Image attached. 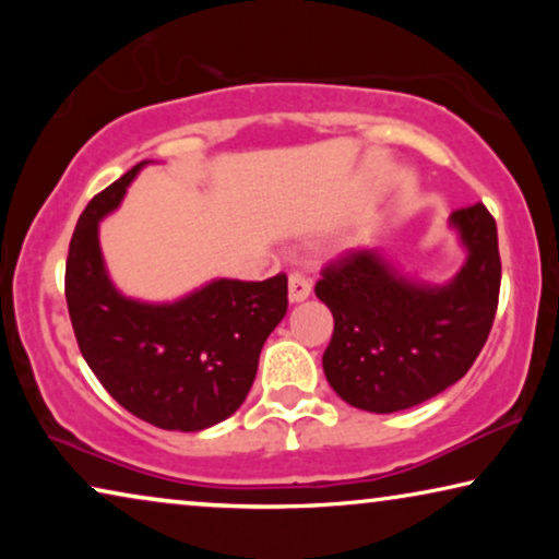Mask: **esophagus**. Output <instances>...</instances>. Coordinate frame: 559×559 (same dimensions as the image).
Segmentation results:
<instances>
[{
    "label": "esophagus",
    "instance_id": "34e87169",
    "mask_svg": "<svg viewBox=\"0 0 559 559\" xmlns=\"http://www.w3.org/2000/svg\"><path fill=\"white\" fill-rule=\"evenodd\" d=\"M287 285H289V302H302V300H308V297H310L312 282H310L308 274L293 272V274H289Z\"/></svg>",
    "mask_w": 559,
    "mask_h": 559
}]
</instances>
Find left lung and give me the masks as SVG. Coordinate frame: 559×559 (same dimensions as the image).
I'll return each instance as SVG.
<instances>
[{
    "mask_svg": "<svg viewBox=\"0 0 559 559\" xmlns=\"http://www.w3.org/2000/svg\"><path fill=\"white\" fill-rule=\"evenodd\" d=\"M450 224L468 259L442 287L402 277L379 251L323 266L316 295L333 312L323 371L343 402L379 415L409 409L463 379L486 346L501 287L496 221L476 203Z\"/></svg>",
    "mask_w": 559,
    "mask_h": 559,
    "instance_id": "obj_1",
    "label": "left lung"
}]
</instances>
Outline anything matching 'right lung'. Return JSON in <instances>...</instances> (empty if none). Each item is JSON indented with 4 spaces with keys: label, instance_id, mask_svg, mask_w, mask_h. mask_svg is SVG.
Masks as SVG:
<instances>
[{
    "label": "right lung",
    "instance_id": "right-lung-1",
    "mask_svg": "<svg viewBox=\"0 0 559 559\" xmlns=\"http://www.w3.org/2000/svg\"><path fill=\"white\" fill-rule=\"evenodd\" d=\"M142 165L91 198L71 236L66 302L102 386L159 430L198 432L231 417L254 384L264 341L287 312V277L216 280L170 305L129 300L106 274L98 221Z\"/></svg>",
    "mask_w": 559,
    "mask_h": 559
}]
</instances>
